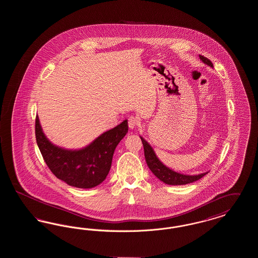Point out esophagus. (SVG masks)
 I'll list each match as a JSON object with an SVG mask.
<instances>
[{
  "mask_svg": "<svg viewBox=\"0 0 258 258\" xmlns=\"http://www.w3.org/2000/svg\"><path fill=\"white\" fill-rule=\"evenodd\" d=\"M127 123H128L130 128H135V127H136V125L138 124V119L136 117L131 116L127 120Z\"/></svg>",
  "mask_w": 258,
  "mask_h": 258,
  "instance_id": "34e87169",
  "label": "esophagus"
}]
</instances>
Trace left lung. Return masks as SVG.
I'll return each mask as SVG.
<instances>
[{
  "label": "left lung",
  "instance_id": "8db88e82",
  "mask_svg": "<svg viewBox=\"0 0 258 258\" xmlns=\"http://www.w3.org/2000/svg\"><path fill=\"white\" fill-rule=\"evenodd\" d=\"M199 58L203 61L204 63H207L210 67H213L212 61L209 60L208 58L199 55ZM143 147H144V155H145V159L149 168L151 169V171L154 173V175L156 177H158L160 181H162L164 184H172V185H180V184H186L189 183H194L197 180L201 179L203 176H205L208 172L199 174V175H184L181 173H177V172L173 171L171 169H169L168 167H166L165 165L162 164V162H160V160L157 158L153 148L149 145L147 141L140 137Z\"/></svg>",
  "mask_w": 258,
  "mask_h": 258
}]
</instances>
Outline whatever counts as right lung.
<instances>
[{"label": "right lung", "instance_id": "add662e5", "mask_svg": "<svg viewBox=\"0 0 258 258\" xmlns=\"http://www.w3.org/2000/svg\"><path fill=\"white\" fill-rule=\"evenodd\" d=\"M128 131L127 121L99 135L89 146L78 151L53 145L42 133L36 117V139L42 158L51 172L61 181L80 188L102 183L110 170L115 148Z\"/></svg>", "mask_w": 258, "mask_h": 258}]
</instances>
